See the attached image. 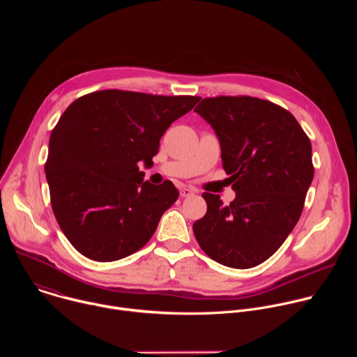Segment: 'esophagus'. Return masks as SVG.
<instances>
[{"mask_svg": "<svg viewBox=\"0 0 357 357\" xmlns=\"http://www.w3.org/2000/svg\"><path fill=\"white\" fill-rule=\"evenodd\" d=\"M195 195V190H192L190 188H183V189H181V196L182 197H190V196H193Z\"/></svg>", "mask_w": 357, "mask_h": 357, "instance_id": "obj_1", "label": "esophagus"}]
</instances>
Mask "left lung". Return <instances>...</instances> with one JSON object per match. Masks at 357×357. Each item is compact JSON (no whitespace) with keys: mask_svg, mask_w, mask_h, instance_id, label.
Masks as SVG:
<instances>
[{"mask_svg":"<svg viewBox=\"0 0 357 357\" xmlns=\"http://www.w3.org/2000/svg\"><path fill=\"white\" fill-rule=\"evenodd\" d=\"M195 112L213 128L234 200L203 193L208 212L193 223L208 256L251 268L280 248L302 213L314 179L312 146L295 117L256 97L203 98Z\"/></svg>","mask_w":357,"mask_h":357,"instance_id":"8db88e82","label":"left lung"}]
</instances>
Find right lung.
I'll list each match as a JSON object with an SVG mask.
<instances>
[{
    "label": "right lung",
    "mask_w": 357,
    "mask_h": 357,
    "mask_svg": "<svg viewBox=\"0 0 357 357\" xmlns=\"http://www.w3.org/2000/svg\"><path fill=\"white\" fill-rule=\"evenodd\" d=\"M200 97L101 90L65 110L45 164L55 218L84 257L116 261L148 243L178 199L171 181H144L169 126Z\"/></svg>",
    "instance_id": "right-lung-1"
}]
</instances>
